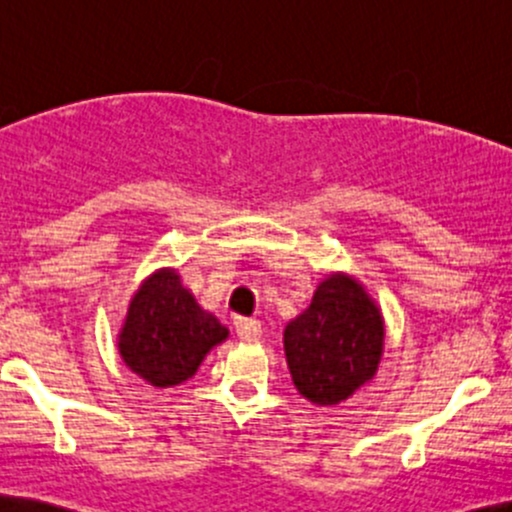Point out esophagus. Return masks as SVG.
Listing matches in <instances>:
<instances>
[{"label":"esophagus","mask_w":512,"mask_h":512,"mask_svg":"<svg viewBox=\"0 0 512 512\" xmlns=\"http://www.w3.org/2000/svg\"><path fill=\"white\" fill-rule=\"evenodd\" d=\"M236 332L243 342H255V339H260L262 325L255 317H236Z\"/></svg>","instance_id":"34e87169"}]
</instances>
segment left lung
Instances as JSON below:
<instances>
[{
    "instance_id": "obj_1",
    "label": "left lung",
    "mask_w": 512,
    "mask_h": 512,
    "mask_svg": "<svg viewBox=\"0 0 512 512\" xmlns=\"http://www.w3.org/2000/svg\"><path fill=\"white\" fill-rule=\"evenodd\" d=\"M385 320L356 276L332 272L313 301L284 330V354L296 390L317 407H334L378 373Z\"/></svg>"
}]
</instances>
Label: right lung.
I'll use <instances>...</instances> for the list:
<instances>
[{
  "mask_svg": "<svg viewBox=\"0 0 512 512\" xmlns=\"http://www.w3.org/2000/svg\"><path fill=\"white\" fill-rule=\"evenodd\" d=\"M226 339V327L202 310L178 269L161 267L134 291L117 334V351L149 385L173 387L190 380L204 356Z\"/></svg>",
  "mask_w": 512,
  "mask_h": 512,
  "instance_id": "obj_1",
  "label": "right lung"
}]
</instances>
